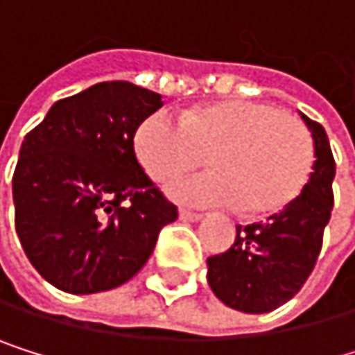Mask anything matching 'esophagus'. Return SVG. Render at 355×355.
Instances as JSON below:
<instances>
[{"mask_svg":"<svg viewBox=\"0 0 355 355\" xmlns=\"http://www.w3.org/2000/svg\"><path fill=\"white\" fill-rule=\"evenodd\" d=\"M179 217H181L183 221H200V219H202L200 213H193V211H187V209H181V211H179Z\"/></svg>","mask_w":355,"mask_h":355,"instance_id":"1","label":"esophagus"}]
</instances>
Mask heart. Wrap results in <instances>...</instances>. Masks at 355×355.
<instances>
[{
    "label": "heart",
    "instance_id": "heart-1",
    "mask_svg": "<svg viewBox=\"0 0 355 355\" xmlns=\"http://www.w3.org/2000/svg\"><path fill=\"white\" fill-rule=\"evenodd\" d=\"M134 151L157 183L202 162L211 170L183 176L168 193L196 207H243L270 215L298 198L313 166V138L300 119L264 102L227 100L198 106L183 116L148 114L136 130Z\"/></svg>",
    "mask_w": 355,
    "mask_h": 355
}]
</instances>
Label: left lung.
<instances>
[{
	"instance_id": "1",
	"label": "left lung",
	"mask_w": 355,
	"mask_h": 355,
	"mask_svg": "<svg viewBox=\"0 0 355 355\" xmlns=\"http://www.w3.org/2000/svg\"><path fill=\"white\" fill-rule=\"evenodd\" d=\"M300 116L315 146L309 183L266 221L236 225L234 245L207 260L211 290L230 309L268 313L285 304L300 292L322 251L334 204V157L326 130L306 114Z\"/></svg>"
}]
</instances>
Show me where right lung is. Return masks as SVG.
<instances>
[{"label": "right lung", "mask_w": 355, "mask_h": 355, "mask_svg": "<svg viewBox=\"0 0 355 355\" xmlns=\"http://www.w3.org/2000/svg\"><path fill=\"white\" fill-rule=\"evenodd\" d=\"M162 95L125 80L98 83L53 104L12 176L17 234L31 266L57 290L95 294L130 281L159 230L179 213L134 153Z\"/></svg>", "instance_id": "obj_1"}]
</instances>
